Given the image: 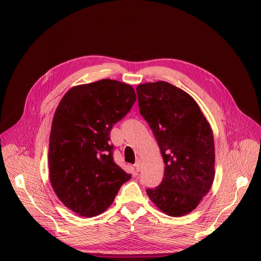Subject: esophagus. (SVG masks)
<instances>
[{"mask_svg":"<svg viewBox=\"0 0 261 261\" xmlns=\"http://www.w3.org/2000/svg\"><path fill=\"white\" fill-rule=\"evenodd\" d=\"M135 167H136V169L138 170V172H140L141 167H142V161H141L140 159L137 160V162H136V164H135Z\"/></svg>","mask_w":261,"mask_h":261,"instance_id":"obj_1","label":"esophagus"}]
</instances>
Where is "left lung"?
Returning a JSON list of instances; mask_svg holds the SVG:
<instances>
[{
    "label": "left lung",
    "instance_id": "left-lung-1",
    "mask_svg": "<svg viewBox=\"0 0 261 261\" xmlns=\"http://www.w3.org/2000/svg\"><path fill=\"white\" fill-rule=\"evenodd\" d=\"M137 94L165 163L163 181L146 193L162 212L182 217L196 209L214 180L211 125L196 100L167 82L140 84Z\"/></svg>",
    "mask_w": 261,
    "mask_h": 261
}]
</instances>
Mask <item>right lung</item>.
I'll list each match as a JSON object with an SVG mask.
<instances>
[{
    "label": "right lung",
    "instance_id": "1",
    "mask_svg": "<svg viewBox=\"0 0 261 261\" xmlns=\"http://www.w3.org/2000/svg\"><path fill=\"white\" fill-rule=\"evenodd\" d=\"M137 95L129 84L103 79L74 86L56 109L49 141V177L61 202L81 217L102 213L131 175L114 162V124Z\"/></svg>",
    "mask_w": 261,
    "mask_h": 261
}]
</instances>
